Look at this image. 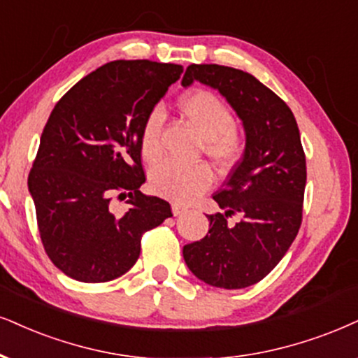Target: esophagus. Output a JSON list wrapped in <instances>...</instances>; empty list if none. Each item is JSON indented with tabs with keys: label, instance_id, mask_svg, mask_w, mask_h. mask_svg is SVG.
I'll return each mask as SVG.
<instances>
[{
	"label": "esophagus",
	"instance_id": "obj_1",
	"mask_svg": "<svg viewBox=\"0 0 358 358\" xmlns=\"http://www.w3.org/2000/svg\"><path fill=\"white\" fill-rule=\"evenodd\" d=\"M171 211H173L175 216H180V215H183L185 211H187V206L178 205V203H173V205H171Z\"/></svg>",
	"mask_w": 358,
	"mask_h": 358
}]
</instances>
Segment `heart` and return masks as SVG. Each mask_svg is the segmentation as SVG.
Wrapping results in <instances>:
<instances>
[{
    "label": "heart",
    "instance_id": "b5f03b06",
    "mask_svg": "<svg viewBox=\"0 0 358 358\" xmlns=\"http://www.w3.org/2000/svg\"><path fill=\"white\" fill-rule=\"evenodd\" d=\"M178 110L203 137V150L220 169L236 164L243 152V140L236 132V120L226 103L208 92L193 90L178 101ZM164 127L162 110L148 114L140 135V150L147 162L160 157V134ZM213 173L206 164L183 165L162 162L150 171V187L160 196L176 203H189L210 188Z\"/></svg>",
    "mask_w": 358,
    "mask_h": 358
}]
</instances>
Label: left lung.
I'll return each instance as SVG.
<instances>
[{
	"mask_svg": "<svg viewBox=\"0 0 358 358\" xmlns=\"http://www.w3.org/2000/svg\"><path fill=\"white\" fill-rule=\"evenodd\" d=\"M193 80L218 90L234 108L246 147L224 188L213 194L223 211L208 215V234L183 246V257L203 282L243 289L278 266L301 228L307 171L299 127L287 103L248 72L192 64L182 85ZM233 214L242 216L236 225L227 221Z\"/></svg>",
	"mask_w": 358,
	"mask_h": 358,
	"instance_id": "1",
	"label": "left lung"
}]
</instances>
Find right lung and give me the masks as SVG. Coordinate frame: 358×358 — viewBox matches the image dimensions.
Segmentation results:
<instances>
[{
    "label": "right lung",
    "instance_id": "1",
    "mask_svg": "<svg viewBox=\"0 0 358 358\" xmlns=\"http://www.w3.org/2000/svg\"><path fill=\"white\" fill-rule=\"evenodd\" d=\"M183 67L147 59L112 61L71 87L52 108L28 176L49 259L80 282H107L140 256L142 234L171 216L145 183L140 135ZM129 196L115 215L110 194Z\"/></svg>",
    "mask_w": 358,
    "mask_h": 358
}]
</instances>
